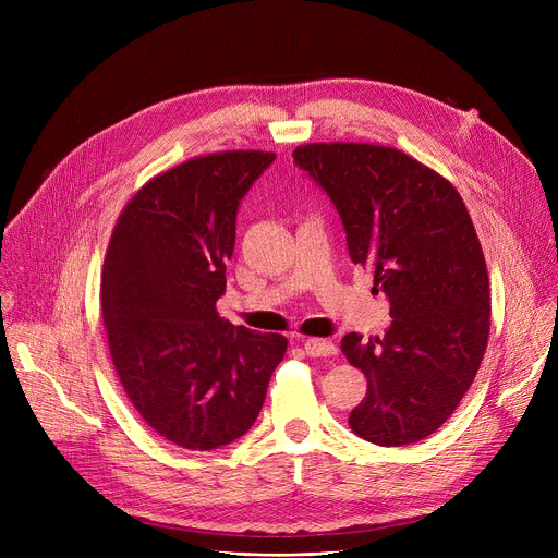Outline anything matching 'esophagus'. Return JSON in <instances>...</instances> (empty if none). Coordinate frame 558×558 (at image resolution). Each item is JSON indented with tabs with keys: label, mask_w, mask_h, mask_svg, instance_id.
I'll use <instances>...</instances> for the list:
<instances>
[{
	"label": "esophagus",
	"mask_w": 558,
	"mask_h": 558,
	"mask_svg": "<svg viewBox=\"0 0 558 558\" xmlns=\"http://www.w3.org/2000/svg\"><path fill=\"white\" fill-rule=\"evenodd\" d=\"M304 351L311 357H331V355L338 353V347L333 342H329V340H315V338H311V340L304 342Z\"/></svg>",
	"instance_id": "1"
}]
</instances>
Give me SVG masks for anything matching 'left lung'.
<instances>
[{
  "instance_id": "left-lung-1",
  "label": "left lung",
  "mask_w": 558,
  "mask_h": 558,
  "mask_svg": "<svg viewBox=\"0 0 558 558\" xmlns=\"http://www.w3.org/2000/svg\"><path fill=\"white\" fill-rule=\"evenodd\" d=\"M333 203L355 265L368 267L390 304L384 338H342L366 397L355 435L407 446L433 435L470 388L490 333L484 252L459 192L395 147L311 143L293 149Z\"/></svg>"
}]
</instances>
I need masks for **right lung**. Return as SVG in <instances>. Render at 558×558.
I'll return each instance as SVG.
<instances>
[{
  "instance_id": "obj_1",
  "label": "right lung",
  "mask_w": 558,
  "mask_h": 558,
  "mask_svg": "<svg viewBox=\"0 0 558 558\" xmlns=\"http://www.w3.org/2000/svg\"><path fill=\"white\" fill-rule=\"evenodd\" d=\"M274 161L271 151L192 158L145 183L110 238L101 311L117 375L145 424L187 450L243 437L287 351V338L216 311L238 207Z\"/></svg>"
}]
</instances>
